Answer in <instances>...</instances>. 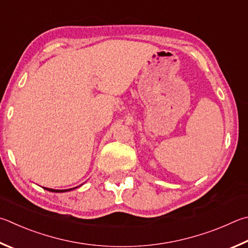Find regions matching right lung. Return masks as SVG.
Listing matches in <instances>:
<instances>
[{
	"mask_svg": "<svg viewBox=\"0 0 248 248\" xmlns=\"http://www.w3.org/2000/svg\"><path fill=\"white\" fill-rule=\"evenodd\" d=\"M43 188H44V190H46V191H49V192L62 193V192H68V191H71V190H75V188H77V186L73 187V188H67V190H54V188H48V187H43Z\"/></svg>",
	"mask_w": 248,
	"mask_h": 248,
	"instance_id": "right-lung-1",
	"label": "right lung"
}]
</instances>
